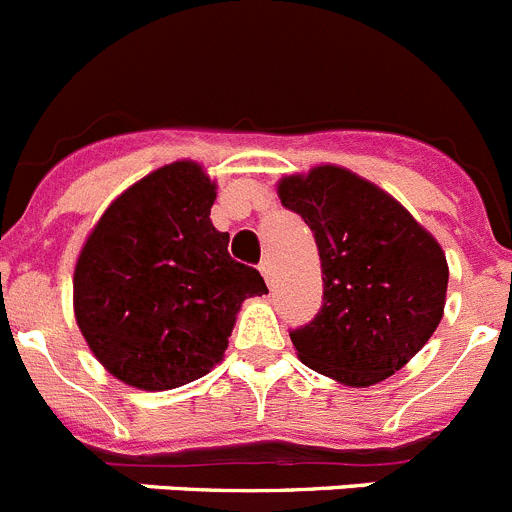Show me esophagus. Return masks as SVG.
<instances>
[{"label": "esophagus", "instance_id": "obj_1", "mask_svg": "<svg viewBox=\"0 0 512 512\" xmlns=\"http://www.w3.org/2000/svg\"><path fill=\"white\" fill-rule=\"evenodd\" d=\"M259 271H261V276L266 279V284H269V287H274V264H271V259L261 261Z\"/></svg>", "mask_w": 512, "mask_h": 512}]
</instances>
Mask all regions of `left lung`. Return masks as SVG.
Wrapping results in <instances>:
<instances>
[{"instance_id":"left-lung-1","label":"left lung","mask_w":512,"mask_h":512,"mask_svg":"<svg viewBox=\"0 0 512 512\" xmlns=\"http://www.w3.org/2000/svg\"><path fill=\"white\" fill-rule=\"evenodd\" d=\"M322 261V309L289 332L299 360L353 388L409 363L442 322L449 266L437 238L388 192L322 164L279 182Z\"/></svg>"}]
</instances>
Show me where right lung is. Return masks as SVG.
Returning <instances> with one entry per match:
<instances>
[{"label": "right lung", "mask_w": 512, "mask_h": 512, "mask_svg": "<svg viewBox=\"0 0 512 512\" xmlns=\"http://www.w3.org/2000/svg\"><path fill=\"white\" fill-rule=\"evenodd\" d=\"M215 182L198 162L164 164L121 192L81 248L75 322L126 386L167 391L223 360L243 299L266 294L256 269L215 231Z\"/></svg>", "instance_id": "right-lung-1"}]
</instances>
